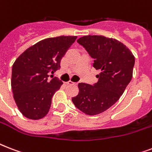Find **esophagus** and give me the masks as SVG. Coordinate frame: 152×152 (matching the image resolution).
Returning a JSON list of instances; mask_svg holds the SVG:
<instances>
[{
	"mask_svg": "<svg viewBox=\"0 0 152 152\" xmlns=\"http://www.w3.org/2000/svg\"><path fill=\"white\" fill-rule=\"evenodd\" d=\"M67 84H68V85H76V83H74V82H72V81L69 80V81H68V82H67Z\"/></svg>",
	"mask_w": 152,
	"mask_h": 152,
	"instance_id": "esophagus-1",
	"label": "esophagus"
}]
</instances>
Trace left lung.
I'll return each instance as SVG.
<instances>
[{
  "label": "left lung",
  "mask_w": 152,
  "mask_h": 152,
  "mask_svg": "<svg viewBox=\"0 0 152 152\" xmlns=\"http://www.w3.org/2000/svg\"><path fill=\"white\" fill-rule=\"evenodd\" d=\"M77 42L94 58L99 70L94 85L80 83L79 94L72 99L76 108L88 115H96L112 106L125 91L132 77L135 57L125 45L102 35L81 37Z\"/></svg>",
  "instance_id": "obj_1"
}]
</instances>
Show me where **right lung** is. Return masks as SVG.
I'll return each mask as SVG.
<instances>
[{
  "label": "right lung",
  "instance_id": "1",
  "mask_svg": "<svg viewBox=\"0 0 152 152\" xmlns=\"http://www.w3.org/2000/svg\"><path fill=\"white\" fill-rule=\"evenodd\" d=\"M76 36L49 38L27 49L15 60L12 70L13 98L23 115L39 120L48 113L53 95L63 84L49 73L61 68V60Z\"/></svg>",
  "mask_w": 152,
  "mask_h": 152
}]
</instances>
